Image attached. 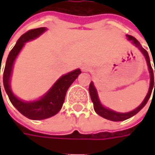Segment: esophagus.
<instances>
[{"mask_svg":"<svg viewBox=\"0 0 155 155\" xmlns=\"http://www.w3.org/2000/svg\"><path fill=\"white\" fill-rule=\"evenodd\" d=\"M82 70H83L84 71H89V67H88L87 65H83V66H82Z\"/></svg>","mask_w":155,"mask_h":155,"instance_id":"obj_1","label":"esophagus"}]
</instances>
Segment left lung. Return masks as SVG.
<instances>
[{
    "label": "left lung",
    "mask_w": 155,
    "mask_h": 155,
    "mask_svg": "<svg viewBox=\"0 0 155 155\" xmlns=\"http://www.w3.org/2000/svg\"><path fill=\"white\" fill-rule=\"evenodd\" d=\"M127 37H128L129 40H132V42L139 48V50H140V51L143 53V55L146 58L147 63V66H148L149 72H150V79H151V81H150V87H149V91H148V93H147V97H145V99H144V101L141 103V104H140L138 108H136V109L133 110V111H130V112H128V113H118V112H116V111H113V110L104 108V106L101 104V103H100V101H99L98 99V97H97V91H96L95 87L93 85V83H91V84H90V86H89V91H90L91 98V101H92L93 103L94 110L97 112V114H98L99 116H101L102 117L105 118V119H108V120H110V121H113V122H121V121H124V120H127L128 118L132 117V116H134L135 114H137V113H138V112L146 105L147 103L148 99H149L151 94H152V91L153 89V86H154V90H153V91H155V82L154 78H153V71L152 66H151V63H150V59H149V56H148L147 51L140 45V42L135 39L134 37L130 36V35H127Z\"/></svg>",
    "instance_id": "8db88e82"
}]
</instances>
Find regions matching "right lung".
I'll use <instances>...</instances> for the list:
<instances>
[{
	"mask_svg": "<svg viewBox=\"0 0 155 155\" xmlns=\"http://www.w3.org/2000/svg\"><path fill=\"white\" fill-rule=\"evenodd\" d=\"M45 27L31 29L23 35H21V38L18 39L16 45L9 52L3 72V85L8 96L10 102L23 116L32 120H43L56 115L62 108L68 88L81 73L80 70L77 69L68 74L62 76L55 83L51 90L38 101H34L32 103L23 102L17 98L13 94L12 91L10 90L9 81L15 58L17 57L18 53L27 41L37 38L43 32H45Z\"/></svg>",
	"mask_w": 155,
	"mask_h": 155,
	"instance_id": "right-lung-1",
	"label": "right lung"
}]
</instances>
